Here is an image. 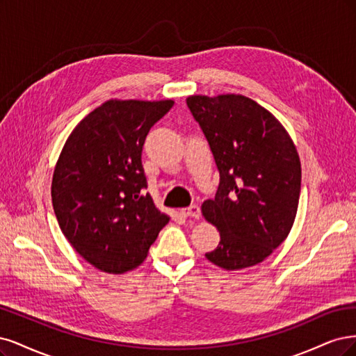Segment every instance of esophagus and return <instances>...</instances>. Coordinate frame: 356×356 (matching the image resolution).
I'll list each match as a JSON object with an SVG mask.
<instances>
[{
    "label": "esophagus",
    "mask_w": 356,
    "mask_h": 356,
    "mask_svg": "<svg viewBox=\"0 0 356 356\" xmlns=\"http://www.w3.org/2000/svg\"><path fill=\"white\" fill-rule=\"evenodd\" d=\"M180 213L185 217H193V219H198V217L201 216V210L198 205H191V207H188V209H183Z\"/></svg>",
    "instance_id": "obj_1"
}]
</instances>
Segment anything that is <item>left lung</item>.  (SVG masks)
<instances>
[{"label": "left lung", "instance_id": "left-lung-1", "mask_svg": "<svg viewBox=\"0 0 356 356\" xmlns=\"http://www.w3.org/2000/svg\"><path fill=\"white\" fill-rule=\"evenodd\" d=\"M219 170L214 200L202 204L220 243L205 254L239 270L269 257L289 236L300 198L302 167L290 134L257 102L241 95L186 99Z\"/></svg>", "mask_w": 356, "mask_h": 356}]
</instances>
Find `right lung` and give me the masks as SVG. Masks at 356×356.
Instances as JSON below:
<instances>
[{
    "instance_id": "right-lung-1",
    "label": "right lung",
    "mask_w": 356,
    "mask_h": 356,
    "mask_svg": "<svg viewBox=\"0 0 356 356\" xmlns=\"http://www.w3.org/2000/svg\"><path fill=\"white\" fill-rule=\"evenodd\" d=\"M173 100H108L72 130L57 159L51 200L76 253L108 273L136 269L170 217L146 193L142 149Z\"/></svg>"
}]
</instances>
